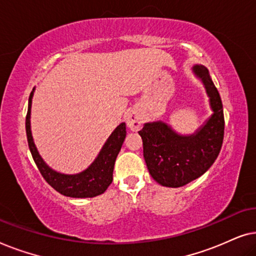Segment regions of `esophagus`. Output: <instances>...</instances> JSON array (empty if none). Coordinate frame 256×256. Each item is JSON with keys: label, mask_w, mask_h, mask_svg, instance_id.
Masks as SVG:
<instances>
[{"label": "esophagus", "mask_w": 256, "mask_h": 256, "mask_svg": "<svg viewBox=\"0 0 256 256\" xmlns=\"http://www.w3.org/2000/svg\"><path fill=\"white\" fill-rule=\"evenodd\" d=\"M126 120H127L128 127L130 128L132 130H138L143 124V118L141 112L136 110V108H132V110H129L127 112Z\"/></svg>", "instance_id": "34e87169"}]
</instances>
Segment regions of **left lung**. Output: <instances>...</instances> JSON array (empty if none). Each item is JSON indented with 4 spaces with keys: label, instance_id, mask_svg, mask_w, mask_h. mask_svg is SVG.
Returning <instances> with one entry per match:
<instances>
[{
    "label": "left lung",
    "instance_id": "1",
    "mask_svg": "<svg viewBox=\"0 0 256 256\" xmlns=\"http://www.w3.org/2000/svg\"><path fill=\"white\" fill-rule=\"evenodd\" d=\"M194 71L204 82L213 110L204 127L194 135L180 136L163 122H152L138 132L149 174L163 186L180 188L200 177L214 163L222 146V98L205 66H194Z\"/></svg>",
    "mask_w": 256,
    "mask_h": 256
}]
</instances>
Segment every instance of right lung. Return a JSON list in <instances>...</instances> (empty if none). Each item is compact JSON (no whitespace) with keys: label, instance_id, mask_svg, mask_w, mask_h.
<instances>
[{"label":"right lung","instance_id":"obj_1","mask_svg":"<svg viewBox=\"0 0 256 256\" xmlns=\"http://www.w3.org/2000/svg\"><path fill=\"white\" fill-rule=\"evenodd\" d=\"M32 94L34 92H31L29 96V106H28V113L26 116V130L31 155H32V158L42 176L56 191L68 196V197L87 198L96 197V196L104 194L113 182L115 160L118 155V152L121 150L122 143H124L126 134H127L126 124H121L112 132L110 138L104 143V148L101 149L99 156L96 157V160H94L88 169L78 174H62L56 172L42 160L36 146H34L32 136H31L30 108Z\"/></svg>","mask_w":256,"mask_h":256}]
</instances>
